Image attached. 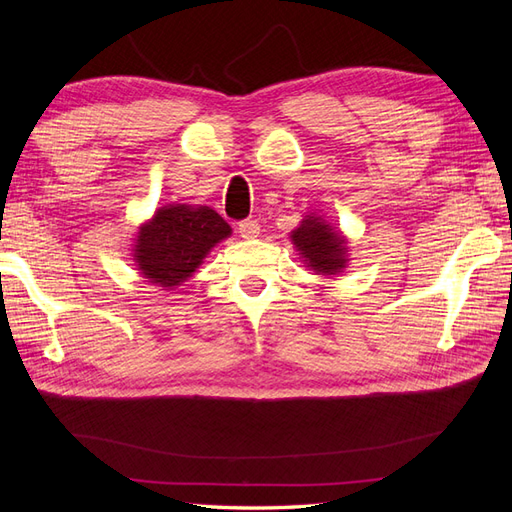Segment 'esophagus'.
Listing matches in <instances>:
<instances>
[{"instance_id": "obj_1", "label": "esophagus", "mask_w": 512, "mask_h": 512, "mask_svg": "<svg viewBox=\"0 0 512 512\" xmlns=\"http://www.w3.org/2000/svg\"><path fill=\"white\" fill-rule=\"evenodd\" d=\"M239 235L243 239H256L260 235V224L256 220H243V222H239Z\"/></svg>"}]
</instances>
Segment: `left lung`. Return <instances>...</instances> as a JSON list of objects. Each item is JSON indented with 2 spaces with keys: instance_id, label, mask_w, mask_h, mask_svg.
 <instances>
[{
  "instance_id": "left-lung-1",
  "label": "left lung",
  "mask_w": 512,
  "mask_h": 512,
  "mask_svg": "<svg viewBox=\"0 0 512 512\" xmlns=\"http://www.w3.org/2000/svg\"><path fill=\"white\" fill-rule=\"evenodd\" d=\"M290 239L305 265L318 275H337L344 271L348 262V241L342 237V232L318 215H305L299 228L290 232Z\"/></svg>"
}]
</instances>
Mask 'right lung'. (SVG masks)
I'll return each mask as SVG.
<instances>
[{
  "instance_id": "1",
  "label": "right lung",
  "mask_w": 512,
  "mask_h": 512,
  "mask_svg": "<svg viewBox=\"0 0 512 512\" xmlns=\"http://www.w3.org/2000/svg\"><path fill=\"white\" fill-rule=\"evenodd\" d=\"M222 215L209 207L168 205L138 228L134 262L151 284L173 288L200 267L215 243L230 235Z\"/></svg>"
}]
</instances>
